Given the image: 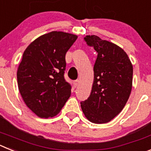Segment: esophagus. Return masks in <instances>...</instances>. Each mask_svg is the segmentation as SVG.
Listing matches in <instances>:
<instances>
[{"instance_id": "esophagus-1", "label": "esophagus", "mask_w": 151, "mask_h": 151, "mask_svg": "<svg viewBox=\"0 0 151 151\" xmlns=\"http://www.w3.org/2000/svg\"><path fill=\"white\" fill-rule=\"evenodd\" d=\"M78 84H79V80H76V81L73 82V85H74L75 87H77L78 85Z\"/></svg>"}]
</instances>
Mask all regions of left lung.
I'll return each instance as SVG.
<instances>
[{"mask_svg":"<svg viewBox=\"0 0 151 151\" xmlns=\"http://www.w3.org/2000/svg\"><path fill=\"white\" fill-rule=\"evenodd\" d=\"M84 39L94 47L97 57L91 92L87 100L81 102V107L90 122L106 123L127 103L132 87V64L127 54L115 44L96 35H87Z\"/></svg>","mask_w":151,"mask_h":151,"instance_id":"left-lung-1","label":"left lung"}]
</instances>
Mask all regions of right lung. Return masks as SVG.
<instances>
[{"label": "right lung", "instance_id": "1", "mask_svg": "<svg viewBox=\"0 0 151 151\" xmlns=\"http://www.w3.org/2000/svg\"><path fill=\"white\" fill-rule=\"evenodd\" d=\"M78 36L54 31L38 37L25 50L17 82L26 106L41 118L59 113L71 94L64 78L66 57Z\"/></svg>", "mask_w": 151, "mask_h": 151}]
</instances>
